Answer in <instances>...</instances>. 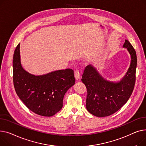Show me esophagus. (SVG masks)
I'll use <instances>...</instances> for the list:
<instances>
[{
	"label": "esophagus",
	"instance_id": "1",
	"mask_svg": "<svg viewBox=\"0 0 146 146\" xmlns=\"http://www.w3.org/2000/svg\"><path fill=\"white\" fill-rule=\"evenodd\" d=\"M74 76H75V78L76 80H79L81 78V74H80V71H78V70L75 71Z\"/></svg>",
	"mask_w": 146,
	"mask_h": 146
}]
</instances>
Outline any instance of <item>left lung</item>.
I'll list each match as a JSON object with an SVG mask.
<instances>
[{
	"label": "left lung",
	"mask_w": 146,
	"mask_h": 146,
	"mask_svg": "<svg viewBox=\"0 0 146 146\" xmlns=\"http://www.w3.org/2000/svg\"><path fill=\"white\" fill-rule=\"evenodd\" d=\"M123 46L129 52L131 61L124 78L113 83L105 80L91 65L87 66L82 76V82L87 88L86 108L96 117L111 115L120 109L130 98L135 82L137 55L130 42L125 40Z\"/></svg>",
	"instance_id": "obj_1"
}]
</instances>
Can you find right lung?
<instances>
[{"label":"right lung","instance_id":"1","mask_svg":"<svg viewBox=\"0 0 146 146\" xmlns=\"http://www.w3.org/2000/svg\"><path fill=\"white\" fill-rule=\"evenodd\" d=\"M19 44L13 54V81L17 95L32 112L50 117L62 108L67 90L75 82L72 69L35 76L25 71L20 59Z\"/></svg>","mask_w":146,"mask_h":146}]
</instances>
